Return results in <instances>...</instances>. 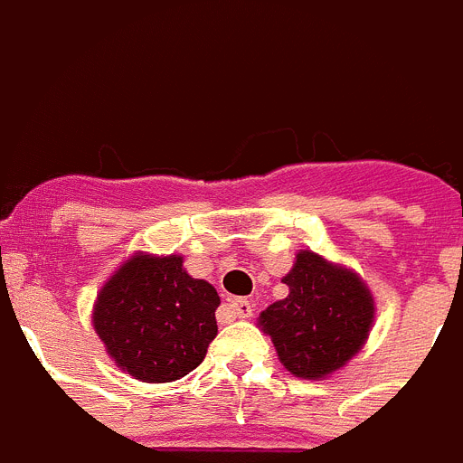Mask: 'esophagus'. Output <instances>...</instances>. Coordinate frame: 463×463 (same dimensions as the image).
Wrapping results in <instances>:
<instances>
[{
	"mask_svg": "<svg viewBox=\"0 0 463 463\" xmlns=\"http://www.w3.org/2000/svg\"><path fill=\"white\" fill-rule=\"evenodd\" d=\"M229 310L234 313V317H241V320L252 317V304L248 298H232V301H229Z\"/></svg>",
	"mask_w": 463,
	"mask_h": 463,
	"instance_id": "34e87169",
	"label": "esophagus"
}]
</instances>
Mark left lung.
<instances>
[{"instance_id": "left-lung-1", "label": "left lung", "mask_w": 463, "mask_h": 463, "mask_svg": "<svg viewBox=\"0 0 463 463\" xmlns=\"http://www.w3.org/2000/svg\"><path fill=\"white\" fill-rule=\"evenodd\" d=\"M282 282L289 294L261 310L260 329L297 378L322 380L345 366L373 329L375 301L353 269L298 250Z\"/></svg>"}]
</instances>
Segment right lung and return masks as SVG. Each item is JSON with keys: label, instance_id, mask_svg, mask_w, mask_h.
Instances as JSON below:
<instances>
[{"label": "right lung", "instance_id": "right-lung-1", "mask_svg": "<svg viewBox=\"0 0 463 463\" xmlns=\"http://www.w3.org/2000/svg\"><path fill=\"white\" fill-rule=\"evenodd\" d=\"M218 306L215 288L192 278L183 255L134 252L101 285L92 326L118 369L141 383H174L206 357Z\"/></svg>", "mask_w": 463, "mask_h": 463}]
</instances>
